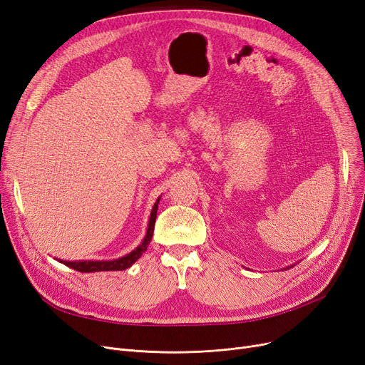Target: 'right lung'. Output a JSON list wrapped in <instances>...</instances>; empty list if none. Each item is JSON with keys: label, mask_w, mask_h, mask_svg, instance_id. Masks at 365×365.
I'll return each instance as SVG.
<instances>
[{"label": "right lung", "mask_w": 365, "mask_h": 365, "mask_svg": "<svg viewBox=\"0 0 365 365\" xmlns=\"http://www.w3.org/2000/svg\"><path fill=\"white\" fill-rule=\"evenodd\" d=\"M159 200L154 203L151 214H150V221H148V229L145 233V237L143 239V242L138 245L132 252H129L128 255L117 258V259H108V262H91V259H81V262H63V259H59V262L68 267H71L77 272L81 273H91V272H110V270H125L128 267H130L138 258H140L145 251L147 247L151 242L153 237V232H154V224H155V215H158V207H159Z\"/></svg>", "instance_id": "1"}]
</instances>
